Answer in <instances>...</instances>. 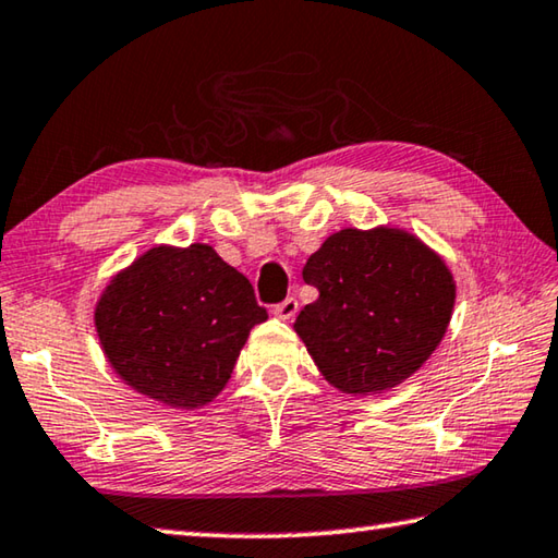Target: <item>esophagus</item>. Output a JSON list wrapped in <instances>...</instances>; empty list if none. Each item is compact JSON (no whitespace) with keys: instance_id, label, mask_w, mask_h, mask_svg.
<instances>
[{"instance_id":"esophagus-1","label":"esophagus","mask_w":558,"mask_h":558,"mask_svg":"<svg viewBox=\"0 0 558 558\" xmlns=\"http://www.w3.org/2000/svg\"><path fill=\"white\" fill-rule=\"evenodd\" d=\"M299 312V301L294 296H289L281 301V304L274 306V316L281 318V322H289V318H294Z\"/></svg>"}]
</instances>
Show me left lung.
Segmentation results:
<instances>
[{
    "mask_svg": "<svg viewBox=\"0 0 558 558\" xmlns=\"http://www.w3.org/2000/svg\"><path fill=\"white\" fill-rule=\"evenodd\" d=\"M318 299L294 331L333 388L376 396L396 388L440 345L454 279L440 254L398 227L341 230L308 257Z\"/></svg>",
    "mask_w": 558,
    "mask_h": 558,
    "instance_id": "left-lung-1",
    "label": "left lung"
}]
</instances>
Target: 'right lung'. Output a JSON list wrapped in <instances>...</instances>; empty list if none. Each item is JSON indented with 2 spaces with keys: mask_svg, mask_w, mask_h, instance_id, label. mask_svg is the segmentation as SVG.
Listing matches in <instances>:
<instances>
[{
  "mask_svg": "<svg viewBox=\"0 0 558 558\" xmlns=\"http://www.w3.org/2000/svg\"><path fill=\"white\" fill-rule=\"evenodd\" d=\"M267 308L244 274L209 244H155L118 271L94 324L125 386L162 405L195 410L222 392Z\"/></svg>",
  "mask_w": 558,
  "mask_h": 558,
  "instance_id": "add662e5",
  "label": "right lung"
}]
</instances>
